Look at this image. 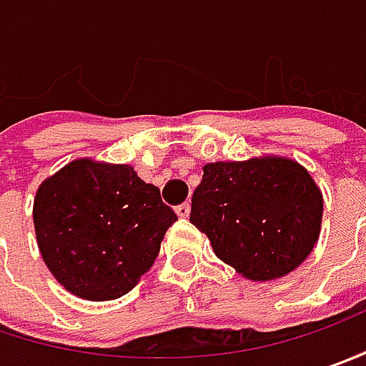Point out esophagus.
Returning a JSON list of instances; mask_svg holds the SVG:
<instances>
[{
  "mask_svg": "<svg viewBox=\"0 0 366 366\" xmlns=\"http://www.w3.org/2000/svg\"><path fill=\"white\" fill-rule=\"evenodd\" d=\"M176 214H178L180 219H186V217L190 214V204H188V202H184V204H178V207H176Z\"/></svg>",
  "mask_w": 366,
  "mask_h": 366,
  "instance_id": "esophagus-1",
  "label": "esophagus"
}]
</instances>
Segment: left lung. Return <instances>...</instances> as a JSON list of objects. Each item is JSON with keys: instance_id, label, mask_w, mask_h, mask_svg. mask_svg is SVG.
Wrapping results in <instances>:
<instances>
[{"instance_id": "1", "label": "left lung", "mask_w": 366, "mask_h": 366, "mask_svg": "<svg viewBox=\"0 0 366 366\" xmlns=\"http://www.w3.org/2000/svg\"><path fill=\"white\" fill-rule=\"evenodd\" d=\"M190 223L207 233L214 256L247 280L293 272L322 231L324 197L295 159L262 155L202 167Z\"/></svg>"}]
</instances>
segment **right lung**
Listing matches in <instances>:
<instances>
[{
    "label": "right lung",
    "instance_id": "1",
    "mask_svg": "<svg viewBox=\"0 0 366 366\" xmlns=\"http://www.w3.org/2000/svg\"><path fill=\"white\" fill-rule=\"evenodd\" d=\"M34 231L51 274L75 297L112 301L149 270L178 221L131 166L73 159L40 184Z\"/></svg>",
    "mask_w": 366,
    "mask_h": 366
}]
</instances>
